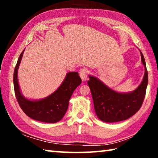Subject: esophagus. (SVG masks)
I'll return each instance as SVG.
<instances>
[{"instance_id": "34e87169", "label": "esophagus", "mask_w": 158, "mask_h": 158, "mask_svg": "<svg viewBox=\"0 0 158 158\" xmlns=\"http://www.w3.org/2000/svg\"><path fill=\"white\" fill-rule=\"evenodd\" d=\"M87 70L85 68H82L79 70V76L81 77L83 81H85L87 79V76H88V73Z\"/></svg>"}]
</instances>
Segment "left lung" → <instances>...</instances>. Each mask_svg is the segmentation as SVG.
Listing matches in <instances>:
<instances>
[{"mask_svg": "<svg viewBox=\"0 0 158 158\" xmlns=\"http://www.w3.org/2000/svg\"><path fill=\"white\" fill-rule=\"evenodd\" d=\"M141 56L145 74L139 86L132 93H116L95 77H89L88 84L91 91L95 113L101 121L106 123L125 121L139 110L148 85V71L141 52Z\"/></svg>", "mask_w": 158, "mask_h": 158, "instance_id": "left-lung-1", "label": "left lung"}]
</instances>
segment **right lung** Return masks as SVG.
<instances>
[{
  "label": "right lung",
  "instance_id": "add662e5",
  "mask_svg": "<svg viewBox=\"0 0 158 158\" xmlns=\"http://www.w3.org/2000/svg\"><path fill=\"white\" fill-rule=\"evenodd\" d=\"M23 51L19 57L13 77L15 93L19 105L28 117L36 121L49 123H54L60 121L66 113L69 100L74 90L81 83L78 73L71 72L67 74L63 84L49 97L41 100H28L21 95L17 79V70Z\"/></svg>",
  "mask_w": 158,
  "mask_h": 158
}]
</instances>
